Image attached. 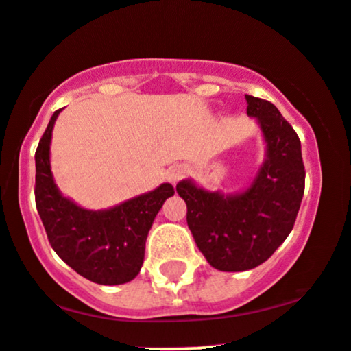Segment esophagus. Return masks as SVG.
I'll return each instance as SVG.
<instances>
[{
  "label": "esophagus",
  "mask_w": 351,
  "mask_h": 351,
  "mask_svg": "<svg viewBox=\"0 0 351 351\" xmlns=\"http://www.w3.org/2000/svg\"><path fill=\"white\" fill-rule=\"evenodd\" d=\"M184 173H186V169H184V167H182V165H175V167H171L167 171V178L169 183H178L180 180L183 178Z\"/></svg>",
  "instance_id": "34e87169"
}]
</instances>
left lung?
Masks as SVG:
<instances>
[{
  "label": "left lung",
  "mask_w": 351,
  "mask_h": 351,
  "mask_svg": "<svg viewBox=\"0 0 351 351\" xmlns=\"http://www.w3.org/2000/svg\"><path fill=\"white\" fill-rule=\"evenodd\" d=\"M267 141V161L245 193L223 196L184 180L176 191L186 203L188 228L208 263L245 271L267 261L293 230L305 193L302 143L273 103L245 95Z\"/></svg>",
  "instance_id": "1"
}]
</instances>
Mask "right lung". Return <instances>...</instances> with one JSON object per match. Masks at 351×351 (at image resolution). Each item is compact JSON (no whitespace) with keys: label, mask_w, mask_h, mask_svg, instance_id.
<instances>
[{"label":"right lung","mask_w":351,"mask_h":351,"mask_svg":"<svg viewBox=\"0 0 351 351\" xmlns=\"http://www.w3.org/2000/svg\"><path fill=\"white\" fill-rule=\"evenodd\" d=\"M60 111L53 113L34 153V199L49 245L68 267L90 282H132L143 265L153 219L175 190L163 183L149 193L105 211L83 210L61 196L49 169V141Z\"/></svg>","instance_id":"add662e5"}]
</instances>
